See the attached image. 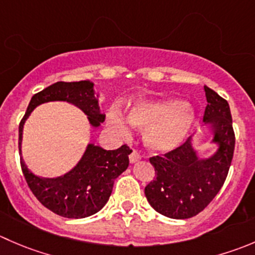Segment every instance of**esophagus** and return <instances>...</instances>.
<instances>
[{"label":"esophagus","instance_id":"esophagus-1","mask_svg":"<svg viewBox=\"0 0 255 255\" xmlns=\"http://www.w3.org/2000/svg\"><path fill=\"white\" fill-rule=\"evenodd\" d=\"M139 159H140V155L138 154L137 152H134V150H133V152L130 153V155H129V162L130 163H135V162H138Z\"/></svg>","mask_w":255,"mask_h":255}]
</instances>
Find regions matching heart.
Instances as JSON below:
<instances>
[{
  "mask_svg": "<svg viewBox=\"0 0 255 255\" xmlns=\"http://www.w3.org/2000/svg\"><path fill=\"white\" fill-rule=\"evenodd\" d=\"M196 117V110L190 103L177 98H159L135 103L128 113V122L143 129V142L148 149L165 153L184 142ZM108 123L120 134L127 135L129 132V126L121 113H110Z\"/></svg>",
  "mask_w": 255,
  "mask_h": 255,
  "instance_id": "b5f03b06",
  "label": "heart"
}]
</instances>
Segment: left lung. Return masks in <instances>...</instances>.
Returning <instances> with one entry per match:
<instances>
[{
	"label": "left lung",
	"mask_w": 255,
	"mask_h": 255,
	"mask_svg": "<svg viewBox=\"0 0 255 255\" xmlns=\"http://www.w3.org/2000/svg\"><path fill=\"white\" fill-rule=\"evenodd\" d=\"M203 90V127L211 130L216 150L201 157L192 135L175 149L149 159L155 178L144 188V194L152 208L168 218H192L203 211L224 184L233 158L236 137L228 102L207 86Z\"/></svg>",
	"instance_id": "8db88e82"
}]
</instances>
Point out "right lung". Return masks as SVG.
<instances>
[{
    "instance_id": "obj_1",
    "label": "right lung",
    "mask_w": 255,
    "mask_h": 255,
    "mask_svg": "<svg viewBox=\"0 0 255 255\" xmlns=\"http://www.w3.org/2000/svg\"><path fill=\"white\" fill-rule=\"evenodd\" d=\"M100 93H96L95 83L56 82L31 98L26 115L19 123L18 148L21 167L29 189L46 208L65 218L80 219L100 212L110 199L115 179L127 169L129 147L107 150L95 143H88L77 164L63 175L41 178L32 173L22 158L23 126L32 111L43 103L66 102L80 108L92 128L105 122V113L98 105Z\"/></svg>"
}]
</instances>
